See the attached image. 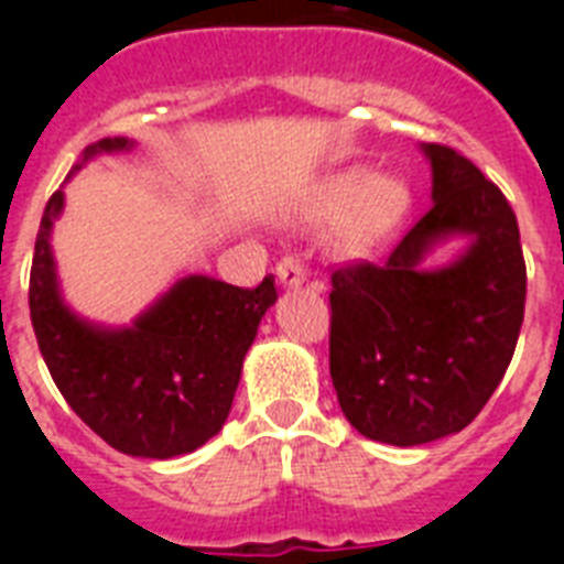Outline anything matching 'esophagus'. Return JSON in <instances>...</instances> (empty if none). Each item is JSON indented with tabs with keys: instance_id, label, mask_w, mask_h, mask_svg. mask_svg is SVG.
I'll use <instances>...</instances> for the list:
<instances>
[{
	"instance_id": "esophagus-1",
	"label": "esophagus",
	"mask_w": 564,
	"mask_h": 564,
	"mask_svg": "<svg viewBox=\"0 0 564 564\" xmlns=\"http://www.w3.org/2000/svg\"><path fill=\"white\" fill-rule=\"evenodd\" d=\"M276 279L282 288H299V285H305L307 271H305V265L299 262V259L285 257L276 265Z\"/></svg>"
}]
</instances>
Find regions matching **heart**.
Masks as SVG:
<instances>
[{
  "label": "heart",
  "instance_id": "1",
  "mask_svg": "<svg viewBox=\"0 0 564 564\" xmlns=\"http://www.w3.org/2000/svg\"><path fill=\"white\" fill-rule=\"evenodd\" d=\"M412 208V188L395 172H372L367 163L336 169L313 183L302 220L330 223L327 251L338 259L370 257Z\"/></svg>",
  "mask_w": 564,
  "mask_h": 564
}]
</instances>
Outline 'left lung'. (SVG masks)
Wrapping results in <instances>:
<instances>
[{
	"label": "left lung",
	"mask_w": 564,
	"mask_h": 564,
	"mask_svg": "<svg viewBox=\"0 0 564 564\" xmlns=\"http://www.w3.org/2000/svg\"><path fill=\"white\" fill-rule=\"evenodd\" d=\"M432 208L383 265L333 273L330 378L364 437L421 446L466 430L506 376L522 313L525 259L500 188L449 147L421 143ZM449 238L446 267L425 257Z\"/></svg>",
	"instance_id": "obj_1"
}]
</instances>
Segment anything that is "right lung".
Returning <instances> with one entry per match:
<instances>
[{"instance_id": "add662e5", "label": "right lung", "mask_w": 564, "mask_h": 564, "mask_svg": "<svg viewBox=\"0 0 564 564\" xmlns=\"http://www.w3.org/2000/svg\"><path fill=\"white\" fill-rule=\"evenodd\" d=\"M129 138L89 143L67 181L98 154L129 152ZM64 188L47 200L30 271V318L58 392L89 430L132 457L169 460L200 449L231 412L242 361L276 302L273 276L246 291L188 273L132 318L107 327L64 302L53 257V226Z\"/></svg>"}]
</instances>
